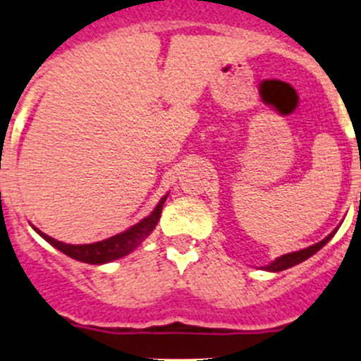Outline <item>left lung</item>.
Returning a JSON list of instances; mask_svg holds the SVG:
<instances>
[{"mask_svg":"<svg viewBox=\"0 0 361 361\" xmlns=\"http://www.w3.org/2000/svg\"><path fill=\"white\" fill-rule=\"evenodd\" d=\"M334 235H335V231H334V233L328 235L326 238H323V240H321V242H317V244L309 245V247L300 249V251L290 252V255L281 256V258H277L274 263H270V265H267L265 269L270 270V272H281V270H286V269H290V267L298 265V263L305 262L307 258H310V256H312V255H316V252L319 251V249L323 247V245L326 244V242L330 240V238L334 237Z\"/></svg>","mask_w":361,"mask_h":361,"instance_id":"left-lung-1","label":"left lung"}]
</instances>
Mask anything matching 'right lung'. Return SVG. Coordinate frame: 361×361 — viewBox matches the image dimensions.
I'll use <instances>...</instances> for the list:
<instances>
[{"label":"right lung","instance_id":"right-lung-1","mask_svg":"<svg viewBox=\"0 0 361 361\" xmlns=\"http://www.w3.org/2000/svg\"><path fill=\"white\" fill-rule=\"evenodd\" d=\"M165 198L159 200V203L156 205V209L152 210L151 216H147L145 219H142L140 223H137L135 226H131L130 230L123 231L119 235H114V237L106 238V240L94 242V244H82V245H71V244H63V242L56 240V238L49 237V235L42 233L37 228L35 230L49 242L54 247H58L61 252H64L70 258L78 259V262L91 263V265H102V263H109L112 259L123 258V256L130 255L133 249H137L145 238L149 237L152 230L158 224L159 217H161L163 203H165Z\"/></svg>","mask_w":361,"mask_h":361}]
</instances>
